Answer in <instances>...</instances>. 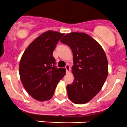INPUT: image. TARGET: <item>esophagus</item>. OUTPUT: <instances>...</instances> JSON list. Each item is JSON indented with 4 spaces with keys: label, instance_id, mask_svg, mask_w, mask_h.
<instances>
[{
    "label": "esophagus",
    "instance_id": "obj_1",
    "mask_svg": "<svg viewBox=\"0 0 127 127\" xmlns=\"http://www.w3.org/2000/svg\"><path fill=\"white\" fill-rule=\"evenodd\" d=\"M65 69H66V73H68L70 71V66L69 65H66L65 66Z\"/></svg>",
    "mask_w": 127,
    "mask_h": 127
}]
</instances>
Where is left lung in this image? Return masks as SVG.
<instances>
[{
	"instance_id": "8db88e82",
	"label": "left lung",
	"mask_w": 127,
	"mask_h": 127,
	"mask_svg": "<svg viewBox=\"0 0 127 127\" xmlns=\"http://www.w3.org/2000/svg\"><path fill=\"white\" fill-rule=\"evenodd\" d=\"M61 42L69 46L73 53L74 82L66 86L69 99L84 104L99 92L108 75V59L102 46L84 32L66 34Z\"/></svg>"
}]
</instances>
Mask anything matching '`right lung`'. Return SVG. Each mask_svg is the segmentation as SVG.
Masks as SVG:
<instances>
[{
	"mask_svg": "<svg viewBox=\"0 0 127 127\" xmlns=\"http://www.w3.org/2000/svg\"><path fill=\"white\" fill-rule=\"evenodd\" d=\"M64 35L56 31H46L29 44L21 58V81L27 92L37 100L51 99L59 81L66 74L65 68L55 66L53 56L56 44Z\"/></svg>",
	"mask_w": 127,
	"mask_h": 127,
	"instance_id": "right-lung-1",
	"label": "right lung"
}]
</instances>
